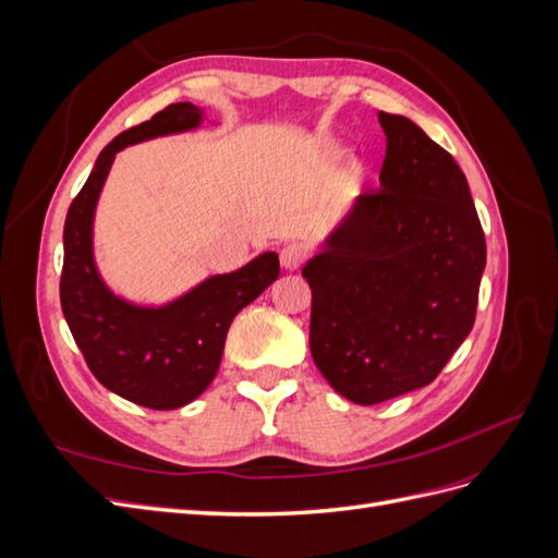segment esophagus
<instances>
[{
  "label": "esophagus",
  "instance_id": "esophagus-1",
  "mask_svg": "<svg viewBox=\"0 0 558 558\" xmlns=\"http://www.w3.org/2000/svg\"><path fill=\"white\" fill-rule=\"evenodd\" d=\"M279 258H281V265L286 269H298L302 263L310 258V248H307V244H302V242H286L281 246Z\"/></svg>",
  "mask_w": 558,
  "mask_h": 558
}]
</instances>
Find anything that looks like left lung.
<instances>
[{
    "label": "left lung",
    "mask_w": 558,
    "mask_h": 558,
    "mask_svg": "<svg viewBox=\"0 0 558 558\" xmlns=\"http://www.w3.org/2000/svg\"><path fill=\"white\" fill-rule=\"evenodd\" d=\"M381 189H367L302 267L310 349L337 393L377 404L430 384L472 330L486 240L465 174L410 118L379 111Z\"/></svg>",
    "instance_id": "obj_1"
}]
</instances>
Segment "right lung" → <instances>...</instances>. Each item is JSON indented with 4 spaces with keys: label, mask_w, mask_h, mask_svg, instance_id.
Segmentation results:
<instances>
[{
    "label": "right lung",
    "mask_w": 558,
    "mask_h": 558,
    "mask_svg": "<svg viewBox=\"0 0 558 558\" xmlns=\"http://www.w3.org/2000/svg\"><path fill=\"white\" fill-rule=\"evenodd\" d=\"M195 105L181 102L118 134L99 154L64 221L60 275L62 314L95 379L150 410H177L211 384L232 318L279 277L277 253H263L238 272L202 281L158 310L116 298L93 260V214L116 154L128 144L199 125Z\"/></svg>",
    "instance_id": "obj_1"
}]
</instances>
